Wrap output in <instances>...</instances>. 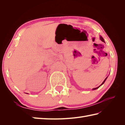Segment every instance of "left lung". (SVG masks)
I'll return each instance as SVG.
<instances>
[{
    "label": "left lung",
    "instance_id": "obj_1",
    "mask_svg": "<svg viewBox=\"0 0 125 125\" xmlns=\"http://www.w3.org/2000/svg\"><path fill=\"white\" fill-rule=\"evenodd\" d=\"M100 40H101V41H102V42H105V41H104V39H103V38H102V36H100ZM107 77H106V78L105 79V80H104V82H103V83H102V84H101V85H100L99 86H98V87H95V88H94V89H93L92 90H96V89H97L98 88H99V87H100V86L101 85H103V84L104 83V82H105V81H106V79H107Z\"/></svg>",
    "mask_w": 125,
    "mask_h": 125
}]
</instances>
